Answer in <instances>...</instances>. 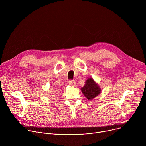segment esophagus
<instances>
[{
  "mask_svg": "<svg viewBox=\"0 0 146 146\" xmlns=\"http://www.w3.org/2000/svg\"><path fill=\"white\" fill-rule=\"evenodd\" d=\"M68 82H69V84L70 86H75V85H76V81H75L74 80H69V81H68Z\"/></svg>",
  "mask_w": 146,
  "mask_h": 146,
  "instance_id": "34e87169",
  "label": "esophagus"
}]
</instances>
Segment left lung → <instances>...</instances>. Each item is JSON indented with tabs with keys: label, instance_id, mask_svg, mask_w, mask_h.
I'll use <instances>...</instances> for the list:
<instances>
[{
	"label": "left lung",
	"instance_id": "1",
	"mask_svg": "<svg viewBox=\"0 0 146 146\" xmlns=\"http://www.w3.org/2000/svg\"><path fill=\"white\" fill-rule=\"evenodd\" d=\"M85 83L84 86L81 90L82 94L88 100L93 99L100 94L101 92L100 88L92 77L88 78Z\"/></svg>",
	"mask_w": 146,
	"mask_h": 146
}]
</instances>
